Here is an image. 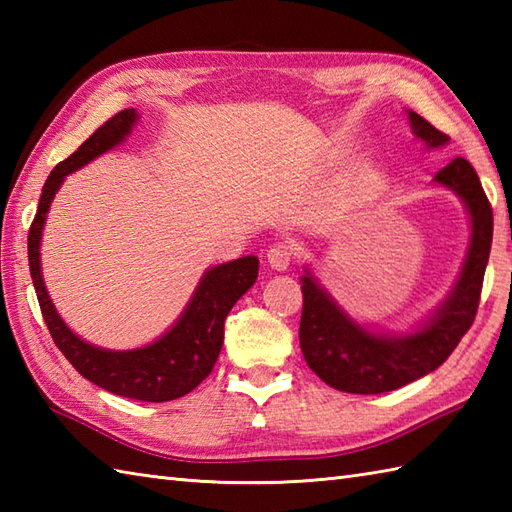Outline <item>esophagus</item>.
Wrapping results in <instances>:
<instances>
[{
    "label": "esophagus",
    "instance_id": "1",
    "mask_svg": "<svg viewBox=\"0 0 512 512\" xmlns=\"http://www.w3.org/2000/svg\"><path fill=\"white\" fill-rule=\"evenodd\" d=\"M266 259H268V266L273 270H286L292 262V248L288 244L270 246L266 253Z\"/></svg>",
    "mask_w": 512,
    "mask_h": 512
}]
</instances>
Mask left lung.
<instances>
[{
	"instance_id": "8db88e82",
	"label": "left lung",
	"mask_w": 512,
	"mask_h": 512,
	"mask_svg": "<svg viewBox=\"0 0 512 512\" xmlns=\"http://www.w3.org/2000/svg\"><path fill=\"white\" fill-rule=\"evenodd\" d=\"M416 138L427 147H442L449 136L416 112H409ZM433 182L458 193L471 215V242L462 273L451 295L433 317L411 334H376L358 325L317 277H301L303 312L299 325L301 352L323 383L347 394H385L438 369L469 332L480 306L484 270L493 244V209L466 158H453Z\"/></svg>"
}]
</instances>
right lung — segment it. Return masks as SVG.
I'll return each mask as SVG.
<instances>
[{
	"label": "right lung",
	"mask_w": 512,
	"mask_h": 512,
	"mask_svg": "<svg viewBox=\"0 0 512 512\" xmlns=\"http://www.w3.org/2000/svg\"><path fill=\"white\" fill-rule=\"evenodd\" d=\"M136 121L138 114L134 107L118 112L96 129L70 158H65L50 171L46 184H43L37 215L30 224L28 262L43 321L48 325L52 341L57 343L76 372L116 396L167 402L189 394L211 374L224 343V319L237 299L257 279L259 259L255 255L239 257L235 262L206 270L176 325L151 345L125 352L103 350V347H94L79 339L54 310L41 277V233L54 193L59 191L68 173L121 145Z\"/></svg>",
	"instance_id": "obj_1"
}]
</instances>
